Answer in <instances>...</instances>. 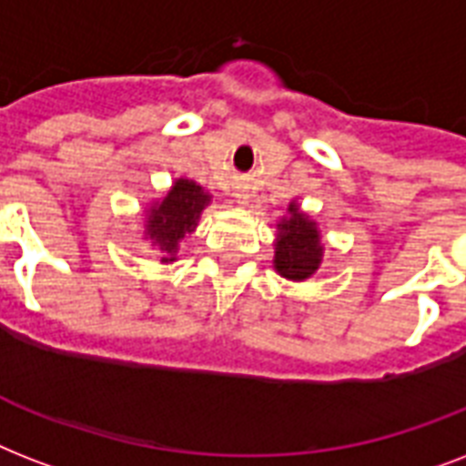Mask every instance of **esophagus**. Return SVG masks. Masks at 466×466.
<instances>
[{"label": "esophagus", "mask_w": 466, "mask_h": 466, "mask_svg": "<svg viewBox=\"0 0 466 466\" xmlns=\"http://www.w3.org/2000/svg\"><path fill=\"white\" fill-rule=\"evenodd\" d=\"M236 201H238V204H248V194H245V192H238V194H236Z\"/></svg>", "instance_id": "34e87169"}]
</instances>
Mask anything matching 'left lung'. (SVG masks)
Returning a JSON list of instances; mask_svg holds the SVG:
<instances>
[{
    "label": "left lung",
    "instance_id": "obj_1",
    "mask_svg": "<svg viewBox=\"0 0 466 466\" xmlns=\"http://www.w3.org/2000/svg\"><path fill=\"white\" fill-rule=\"evenodd\" d=\"M320 259H323V243H320L319 226L291 201L287 216L277 223L274 269L284 279L304 282L319 269Z\"/></svg>",
    "mask_w": 466,
    "mask_h": 466
}]
</instances>
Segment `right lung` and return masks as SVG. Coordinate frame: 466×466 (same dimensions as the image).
<instances>
[{
  "instance_id": "right-lung-1",
  "label": "right lung",
  "mask_w": 466,
  "mask_h": 466,
  "mask_svg": "<svg viewBox=\"0 0 466 466\" xmlns=\"http://www.w3.org/2000/svg\"><path fill=\"white\" fill-rule=\"evenodd\" d=\"M208 201L211 194L204 192V187L182 177L172 184L165 199L155 201L147 208L146 238L160 252V262H175L179 243L197 228L201 211L208 207Z\"/></svg>"
}]
</instances>
